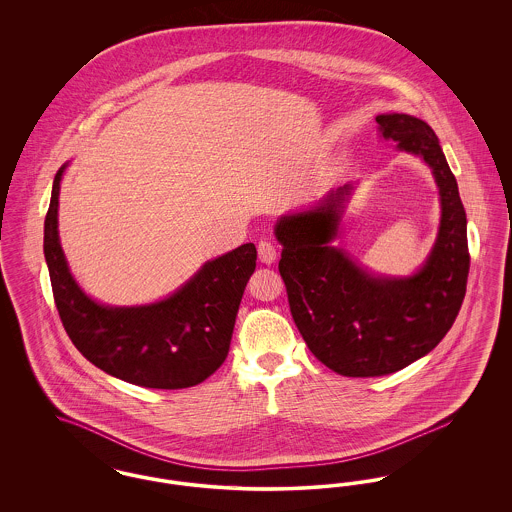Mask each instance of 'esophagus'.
<instances>
[{
	"label": "esophagus",
	"instance_id": "1",
	"mask_svg": "<svg viewBox=\"0 0 512 512\" xmlns=\"http://www.w3.org/2000/svg\"><path fill=\"white\" fill-rule=\"evenodd\" d=\"M257 251H259V259H261V263H265V265H272V263H276V259H278V255H276V247L267 242V240H261L259 245H257Z\"/></svg>",
	"mask_w": 512,
	"mask_h": 512
}]
</instances>
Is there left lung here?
I'll list each match as a JSON object with an SVG mask.
<instances>
[{"instance_id":"1","label":"left lung","mask_w":512,"mask_h":512,"mask_svg":"<svg viewBox=\"0 0 512 512\" xmlns=\"http://www.w3.org/2000/svg\"><path fill=\"white\" fill-rule=\"evenodd\" d=\"M376 122L384 140L420 155L438 184V240L424 267L409 278L372 276L330 245L353 184L274 228L295 326L322 365L349 378L391 374L430 353L461 311L470 268L466 213L436 132L403 113L378 115Z\"/></svg>"}]
</instances>
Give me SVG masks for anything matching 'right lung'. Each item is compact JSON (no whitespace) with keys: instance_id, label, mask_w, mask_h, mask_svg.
I'll return each mask as SVG.
<instances>
[{"instance_id":"obj_1","label":"right lung","mask_w":512,"mask_h":512,"mask_svg":"<svg viewBox=\"0 0 512 512\" xmlns=\"http://www.w3.org/2000/svg\"><path fill=\"white\" fill-rule=\"evenodd\" d=\"M61 167L44 222V255L53 299L74 347L103 372L128 384L182 390L209 378L230 349L257 249L244 244L205 263L171 297L144 307H105L78 288L57 232Z\"/></svg>"}]
</instances>
